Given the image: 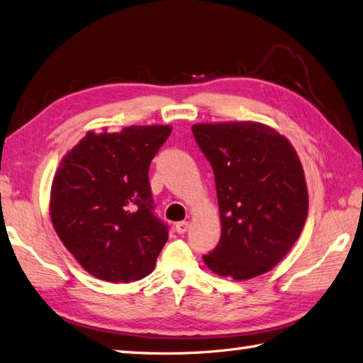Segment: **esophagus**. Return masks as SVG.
<instances>
[{
	"label": "esophagus",
	"mask_w": 363,
	"mask_h": 363,
	"mask_svg": "<svg viewBox=\"0 0 363 363\" xmlns=\"http://www.w3.org/2000/svg\"><path fill=\"white\" fill-rule=\"evenodd\" d=\"M188 228H189V222H186V220L175 223V230H177V233H180V235H183V233H186Z\"/></svg>",
	"instance_id": "1"
}]
</instances>
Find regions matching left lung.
Masks as SVG:
<instances>
[{
    "label": "left lung",
    "instance_id": "obj_1",
    "mask_svg": "<svg viewBox=\"0 0 363 363\" xmlns=\"http://www.w3.org/2000/svg\"><path fill=\"white\" fill-rule=\"evenodd\" d=\"M192 133L213 167L222 225L206 267L236 281L262 275L289 253L308 217L301 161L286 136L255 121L194 124Z\"/></svg>",
    "mask_w": 363,
    "mask_h": 363
}]
</instances>
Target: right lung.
Returning <instances> with one entry per match:
<instances>
[{
  "instance_id": "1",
  "label": "right lung",
  "mask_w": 363,
  "mask_h": 363,
  "mask_svg": "<svg viewBox=\"0 0 363 363\" xmlns=\"http://www.w3.org/2000/svg\"><path fill=\"white\" fill-rule=\"evenodd\" d=\"M171 132V125L90 130L62 158L51 186V220L94 278L130 283L154 270L169 235L154 214L147 174Z\"/></svg>"
}]
</instances>
